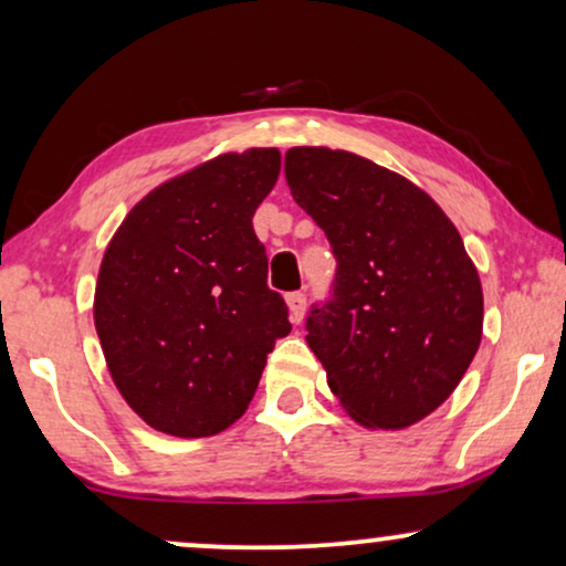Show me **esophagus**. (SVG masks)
Returning <instances> with one entry per match:
<instances>
[{
    "mask_svg": "<svg viewBox=\"0 0 566 566\" xmlns=\"http://www.w3.org/2000/svg\"><path fill=\"white\" fill-rule=\"evenodd\" d=\"M285 304H289V316L293 324H298L301 319H304V312H306V296L301 291L296 293H289L285 296Z\"/></svg>",
    "mask_w": 566,
    "mask_h": 566,
    "instance_id": "34e87169",
    "label": "esophagus"
}]
</instances>
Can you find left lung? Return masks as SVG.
<instances>
[{
	"instance_id": "left-lung-1",
	"label": "left lung",
	"mask_w": 566,
	"mask_h": 566,
	"mask_svg": "<svg viewBox=\"0 0 566 566\" xmlns=\"http://www.w3.org/2000/svg\"><path fill=\"white\" fill-rule=\"evenodd\" d=\"M291 196L337 260L306 343L355 422L405 430L443 405L482 343L484 296L463 239L436 200L353 151H285Z\"/></svg>"
}]
</instances>
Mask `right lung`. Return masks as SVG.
Returning <instances> with one entry per match:
<instances>
[{
  "mask_svg": "<svg viewBox=\"0 0 566 566\" xmlns=\"http://www.w3.org/2000/svg\"><path fill=\"white\" fill-rule=\"evenodd\" d=\"M277 175V149L219 154L146 192L103 254L95 329L107 370L165 436L208 438L234 424L275 339L291 332L252 229Z\"/></svg>",
  "mask_w": 566,
  "mask_h": 566,
  "instance_id": "right-lung-1",
  "label": "right lung"
}]
</instances>
